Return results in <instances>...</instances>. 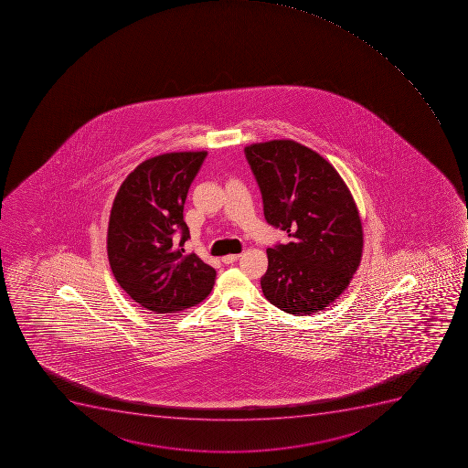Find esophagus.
Segmentation results:
<instances>
[{
  "label": "esophagus",
  "instance_id": "1",
  "mask_svg": "<svg viewBox=\"0 0 468 468\" xmlns=\"http://www.w3.org/2000/svg\"><path fill=\"white\" fill-rule=\"evenodd\" d=\"M239 258H240L239 253H234V255H225L222 256V262H224V264H232V262H236Z\"/></svg>",
  "mask_w": 468,
  "mask_h": 468
}]
</instances>
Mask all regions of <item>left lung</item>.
Masks as SVG:
<instances>
[{
  "mask_svg": "<svg viewBox=\"0 0 468 468\" xmlns=\"http://www.w3.org/2000/svg\"><path fill=\"white\" fill-rule=\"evenodd\" d=\"M244 154L265 219L289 237L267 249L262 292L289 314L321 312L345 292L361 262L364 234L354 197L337 170L301 143H253Z\"/></svg>",
  "mask_w": 468,
  "mask_h": 468,
  "instance_id": "left-lung-1",
  "label": "left lung"
}]
</instances>
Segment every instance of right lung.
I'll list each match as a JSON object with an SVG mask.
<instances>
[{
	"mask_svg": "<svg viewBox=\"0 0 468 468\" xmlns=\"http://www.w3.org/2000/svg\"><path fill=\"white\" fill-rule=\"evenodd\" d=\"M206 154L170 152L146 159L114 197L107 229L110 269L119 286L151 314L189 309L215 285L216 270L183 249L191 237L183 206Z\"/></svg>",
	"mask_w": 468,
	"mask_h": 468,
	"instance_id": "add662e5",
	"label": "right lung"
}]
</instances>
